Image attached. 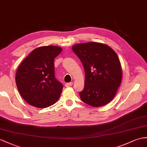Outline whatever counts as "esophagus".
Here are the masks:
<instances>
[{
    "instance_id": "esophagus-1",
    "label": "esophagus",
    "mask_w": 147,
    "mask_h": 147,
    "mask_svg": "<svg viewBox=\"0 0 147 147\" xmlns=\"http://www.w3.org/2000/svg\"><path fill=\"white\" fill-rule=\"evenodd\" d=\"M72 85H73V82H69V83H67L65 84V87H71V86H72Z\"/></svg>"
}]
</instances>
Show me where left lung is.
Segmentation results:
<instances>
[{"instance_id":"left-lung-1","label":"left lung","mask_w":147,"mask_h":147,"mask_svg":"<svg viewBox=\"0 0 147 147\" xmlns=\"http://www.w3.org/2000/svg\"><path fill=\"white\" fill-rule=\"evenodd\" d=\"M72 50L85 70L84 88L79 93L82 101L95 107L109 103L115 96L122 76L117 53L108 45L92 42L75 45Z\"/></svg>"}]
</instances>
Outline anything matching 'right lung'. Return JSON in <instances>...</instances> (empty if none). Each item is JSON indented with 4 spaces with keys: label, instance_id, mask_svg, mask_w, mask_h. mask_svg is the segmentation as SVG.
<instances>
[{
    "label": "right lung",
    "instance_id": "obj_1",
    "mask_svg": "<svg viewBox=\"0 0 147 147\" xmlns=\"http://www.w3.org/2000/svg\"><path fill=\"white\" fill-rule=\"evenodd\" d=\"M62 50L57 46L40 47L32 51L18 68L17 87L28 104L45 108L58 100L63 85L55 77L54 59Z\"/></svg>",
    "mask_w": 147,
    "mask_h": 147
}]
</instances>
